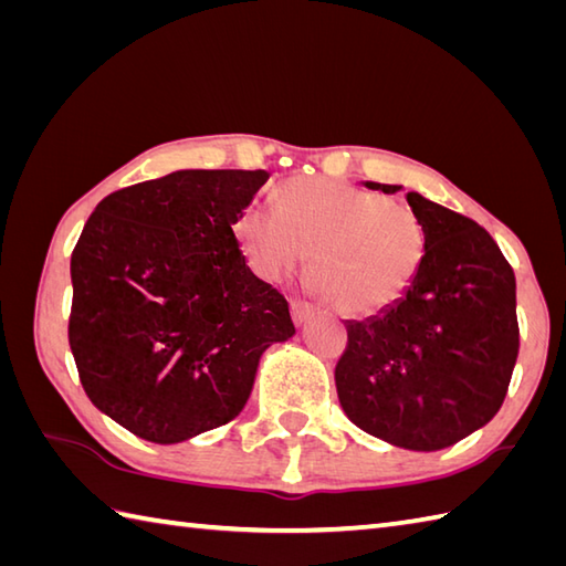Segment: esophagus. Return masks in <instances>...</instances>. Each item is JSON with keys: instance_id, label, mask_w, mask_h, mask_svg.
I'll return each mask as SVG.
<instances>
[{"instance_id": "obj_1", "label": "esophagus", "mask_w": 566, "mask_h": 566, "mask_svg": "<svg viewBox=\"0 0 566 566\" xmlns=\"http://www.w3.org/2000/svg\"><path fill=\"white\" fill-rule=\"evenodd\" d=\"M314 314H316V308L308 302H292V316H294L296 326H304V323Z\"/></svg>"}]
</instances>
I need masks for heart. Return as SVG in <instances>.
Wrapping results in <instances>:
<instances>
[{"instance_id": "obj_1", "label": "heart", "mask_w": 566, "mask_h": 566, "mask_svg": "<svg viewBox=\"0 0 566 566\" xmlns=\"http://www.w3.org/2000/svg\"><path fill=\"white\" fill-rule=\"evenodd\" d=\"M235 235L264 280H282L308 255L311 282L347 316L399 302L426 258L423 223L411 209L323 177L290 179L280 209L250 203Z\"/></svg>"}]
</instances>
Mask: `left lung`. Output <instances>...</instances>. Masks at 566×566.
I'll list each match as a JSON object with an SVG mask.
<instances>
[{
    "instance_id": "left-lung-1",
    "label": "left lung",
    "mask_w": 566,
    "mask_h": 566,
    "mask_svg": "<svg viewBox=\"0 0 566 566\" xmlns=\"http://www.w3.org/2000/svg\"><path fill=\"white\" fill-rule=\"evenodd\" d=\"M406 201L426 231L423 264L399 302L347 321L335 387L357 428L432 452L484 428L506 399L518 357L515 274L476 221L418 191Z\"/></svg>"
}]
</instances>
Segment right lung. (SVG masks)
I'll use <instances>...</instances> for the list:
<instances>
[{
  "instance_id": "add662e5",
  "label": "right lung",
  "mask_w": 566,
  "mask_h": 566,
  "mask_svg": "<svg viewBox=\"0 0 566 566\" xmlns=\"http://www.w3.org/2000/svg\"><path fill=\"white\" fill-rule=\"evenodd\" d=\"M268 179L177 170L114 191L84 223L70 347L90 401L134 436L175 444L233 420L262 353L296 333L233 231Z\"/></svg>"
}]
</instances>
